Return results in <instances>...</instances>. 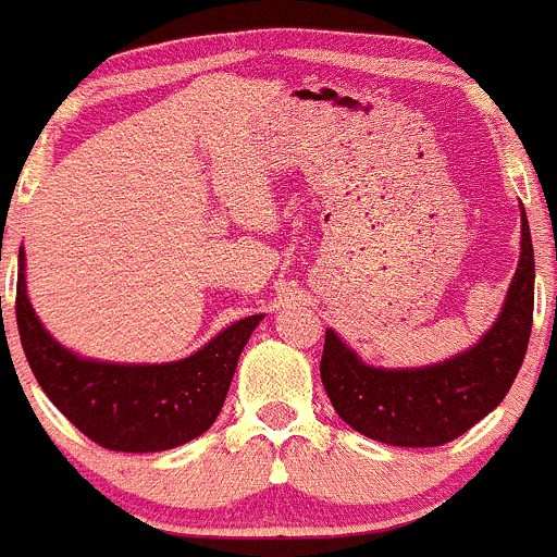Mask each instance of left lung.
<instances>
[{"instance_id": "8db88e82", "label": "left lung", "mask_w": 557, "mask_h": 557, "mask_svg": "<svg viewBox=\"0 0 557 557\" xmlns=\"http://www.w3.org/2000/svg\"><path fill=\"white\" fill-rule=\"evenodd\" d=\"M520 265L493 330L469 351L421 370L364 364L326 330L321 383L337 416L364 437L399 448H437L461 437L507 397L534 324V244L520 211Z\"/></svg>"}]
</instances>
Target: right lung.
<instances>
[{"label":"right lung","mask_w":557,"mask_h":557,"mask_svg":"<svg viewBox=\"0 0 557 557\" xmlns=\"http://www.w3.org/2000/svg\"><path fill=\"white\" fill-rule=\"evenodd\" d=\"M15 319L26 362L50 403L96 445L123 453L169 450L203 434L220 416L240 351L262 321H236L182 362H90L59 346L34 317L23 281V249Z\"/></svg>","instance_id":"add662e5"}]
</instances>
